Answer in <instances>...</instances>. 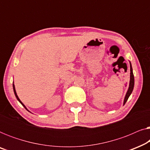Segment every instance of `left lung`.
<instances>
[{
    "label": "left lung",
    "instance_id": "1",
    "mask_svg": "<svg viewBox=\"0 0 150 150\" xmlns=\"http://www.w3.org/2000/svg\"><path fill=\"white\" fill-rule=\"evenodd\" d=\"M130 84H129V87L128 89V91L126 94V96H125L124 98V105L126 104V102L128 100L129 96H130V94L132 93V92L133 91V88H134V74H133L132 72V65H131V63L130 62Z\"/></svg>",
    "mask_w": 150,
    "mask_h": 150
}]
</instances>
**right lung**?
Returning a JSON list of instances; mask_svg holds the SVG:
<instances>
[{"instance_id":"1","label":"right lung","mask_w":150,"mask_h":150,"mask_svg":"<svg viewBox=\"0 0 150 150\" xmlns=\"http://www.w3.org/2000/svg\"><path fill=\"white\" fill-rule=\"evenodd\" d=\"M13 91H14V93H15V96H16V98H17V100H18V101H19V102H20V103H21V104H22V106H24V108H25L26 110H27V108H26V106H24V104L23 103H22V102L21 101H20V100L19 99V98H18V95H17V93H16V89H15V86H14V84H13Z\"/></svg>"}]
</instances>
